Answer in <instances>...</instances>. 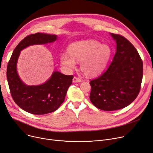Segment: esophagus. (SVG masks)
<instances>
[{"mask_svg": "<svg viewBox=\"0 0 153 153\" xmlns=\"http://www.w3.org/2000/svg\"><path fill=\"white\" fill-rule=\"evenodd\" d=\"M82 82V79L80 78H78L75 76L73 78V82L74 83H78V82Z\"/></svg>", "mask_w": 153, "mask_h": 153, "instance_id": "obj_1", "label": "esophagus"}]
</instances>
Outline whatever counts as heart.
I'll return each instance as SVG.
<instances>
[{"instance_id": "b5f03b06", "label": "heart", "mask_w": 153, "mask_h": 153, "mask_svg": "<svg viewBox=\"0 0 153 153\" xmlns=\"http://www.w3.org/2000/svg\"><path fill=\"white\" fill-rule=\"evenodd\" d=\"M68 53L60 55V62L68 69L75 66V61H80L79 67L83 74L94 76L102 73L110 61L112 50L108 44L97 40H88L74 42L68 48Z\"/></svg>"}]
</instances>
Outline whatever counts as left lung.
<instances>
[{"label": "left lung", "mask_w": 153, "mask_h": 153, "mask_svg": "<svg viewBox=\"0 0 153 153\" xmlns=\"http://www.w3.org/2000/svg\"><path fill=\"white\" fill-rule=\"evenodd\" d=\"M116 43V52L108 70L92 79L90 99L92 104L104 111L124 108L140 93L143 64L133 45L122 35L111 33Z\"/></svg>", "instance_id": "8db88e82"}]
</instances>
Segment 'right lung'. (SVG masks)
Segmentation results:
<instances>
[{
	"label": "right lung",
	"instance_id": "add662e5",
	"mask_svg": "<svg viewBox=\"0 0 153 153\" xmlns=\"http://www.w3.org/2000/svg\"><path fill=\"white\" fill-rule=\"evenodd\" d=\"M57 35L37 33L29 35L14 49L7 68V78L13 100L24 111L33 114H45L56 111L65 100L73 75L55 71L48 80L39 85H27L21 80L17 70L20 52L30 45L56 41Z\"/></svg>",
	"mask_w": 153,
	"mask_h": 153
}]
</instances>
